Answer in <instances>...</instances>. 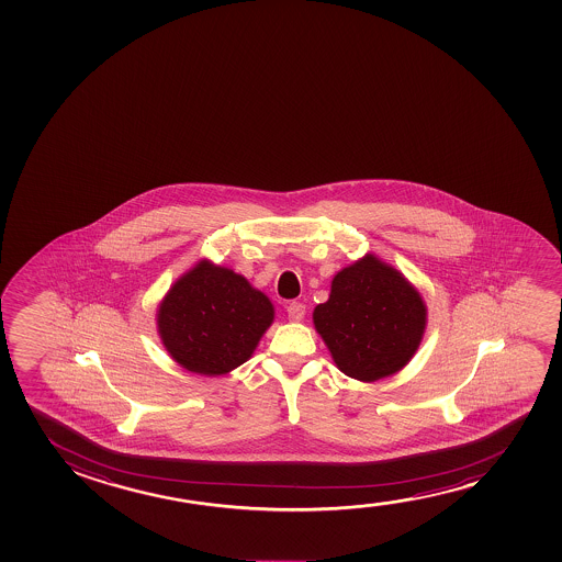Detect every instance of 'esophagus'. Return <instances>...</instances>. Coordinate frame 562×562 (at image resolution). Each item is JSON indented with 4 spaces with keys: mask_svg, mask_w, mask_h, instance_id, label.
<instances>
[{
    "mask_svg": "<svg viewBox=\"0 0 562 562\" xmlns=\"http://www.w3.org/2000/svg\"><path fill=\"white\" fill-rule=\"evenodd\" d=\"M285 311H288V318H290V321H293V323H300V321H303V318H305V305H303V303H297V301H292V303H288V307H285Z\"/></svg>",
    "mask_w": 562,
    "mask_h": 562,
    "instance_id": "1",
    "label": "esophagus"
}]
</instances>
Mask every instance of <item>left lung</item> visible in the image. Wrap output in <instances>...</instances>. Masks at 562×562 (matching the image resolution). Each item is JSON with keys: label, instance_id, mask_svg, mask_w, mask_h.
Instances as JSON below:
<instances>
[{"label": "left lung", "instance_id": "1", "mask_svg": "<svg viewBox=\"0 0 562 562\" xmlns=\"http://www.w3.org/2000/svg\"><path fill=\"white\" fill-rule=\"evenodd\" d=\"M315 328L347 376L374 382L415 355L426 326L420 293L376 257L338 272L330 300L316 305Z\"/></svg>", "mask_w": 562, "mask_h": 562}]
</instances>
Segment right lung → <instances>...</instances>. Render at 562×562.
<instances>
[{
  "label": "right lung",
  "instance_id": "obj_1",
  "mask_svg": "<svg viewBox=\"0 0 562 562\" xmlns=\"http://www.w3.org/2000/svg\"><path fill=\"white\" fill-rule=\"evenodd\" d=\"M274 318L265 293L232 270L201 261L162 300V344L184 369L218 376L246 362Z\"/></svg>",
  "mask_w": 562,
  "mask_h": 562
}]
</instances>
